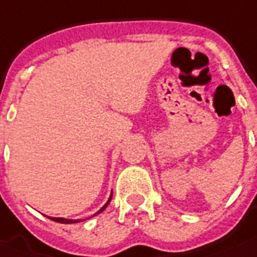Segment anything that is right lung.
<instances>
[{"mask_svg": "<svg viewBox=\"0 0 257 257\" xmlns=\"http://www.w3.org/2000/svg\"><path fill=\"white\" fill-rule=\"evenodd\" d=\"M111 198H112V195H111V196H110V199H108V202L106 203V204H104V206L102 207V208H100V210L98 211V212H96V213L102 212V211H103L104 208L107 207V204H108V203H110ZM50 219H51V220H54V221H58V223H63V224H70V223H77V221H79V220H70V219H63V217H50Z\"/></svg>", "mask_w": 257, "mask_h": 257, "instance_id": "add662e5", "label": "right lung"}]
</instances>
